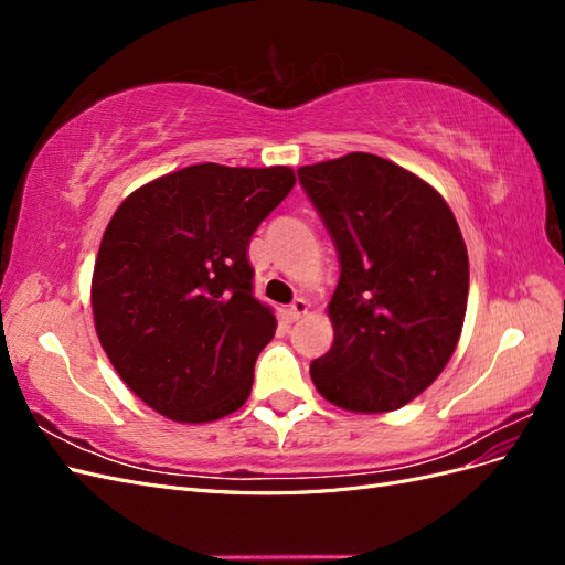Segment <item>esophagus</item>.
I'll return each instance as SVG.
<instances>
[{
    "label": "esophagus",
    "mask_w": 565,
    "mask_h": 565,
    "mask_svg": "<svg viewBox=\"0 0 565 565\" xmlns=\"http://www.w3.org/2000/svg\"><path fill=\"white\" fill-rule=\"evenodd\" d=\"M309 309H311V303L299 297V299H295L292 303H289V309H287V318L295 322V320H299V318H303L306 313H309Z\"/></svg>",
    "instance_id": "esophagus-1"
}]
</instances>
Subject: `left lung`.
Listing matches in <instances>:
<instances>
[{
  "instance_id": "left-lung-1",
  "label": "left lung",
  "mask_w": 565,
  "mask_h": 565,
  "mask_svg": "<svg viewBox=\"0 0 565 565\" xmlns=\"http://www.w3.org/2000/svg\"><path fill=\"white\" fill-rule=\"evenodd\" d=\"M299 181L341 262L328 303L334 341L311 380L349 413H391L429 388L457 349L465 237L431 183L372 152L299 167Z\"/></svg>"
}]
</instances>
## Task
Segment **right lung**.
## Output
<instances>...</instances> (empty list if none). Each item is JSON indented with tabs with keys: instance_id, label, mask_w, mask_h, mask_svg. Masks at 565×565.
Segmentation results:
<instances>
[{
	"instance_id": "1",
	"label": "right lung",
	"mask_w": 565,
	"mask_h": 565,
	"mask_svg": "<svg viewBox=\"0 0 565 565\" xmlns=\"http://www.w3.org/2000/svg\"><path fill=\"white\" fill-rule=\"evenodd\" d=\"M295 169L191 164L129 193L100 237L92 313L115 372L158 415L241 409L278 320L254 299L249 241Z\"/></svg>"
}]
</instances>
